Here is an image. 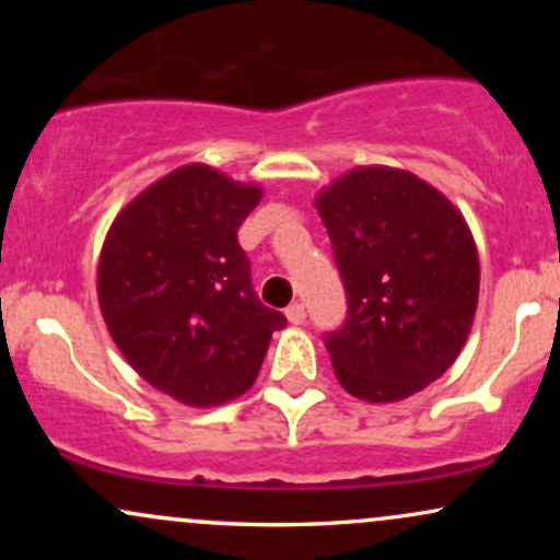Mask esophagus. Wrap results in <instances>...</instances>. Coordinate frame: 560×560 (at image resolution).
<instances>
[{
    "label": "esophagus",
    "instance_id": "34e87169",
    "mask_svg": "<svg viewBox=\"0 0 560 560\" xmlns=\"http://www.w3.org/2000/svg\"><path fill=\"white\" fill-rule=\"evenodd\" d=\"M287 318L289 324H305V305H302V302H292V305L287 307Z\"/></svg>",
    "mask_w": 560,
    "mask_h": 560
}]
</instances>
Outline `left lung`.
<instances>
[{
    "label": "left lung",
    "instance_id": "left-lung-1",
    "mask_svg": "<svg viewBox=\"0 0 560 560\" xmlns=\"http://www.w3.org/2000/svg\"><path fill=\"white\" fill-rule=\"evenodd\" d=\"M320 221L347 294L326 331L334 374L365 402H395L458 358L479 298L477 244L464 215L408 171L358 168L320 191Z\"/></svg>",
    "mask_w": 560,
    "mask_h": 560
}]
</instances>
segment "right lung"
Segmentation results:
<instances>
[{
    "label": "right lung",
    "instance_id": "right-lung-1",
    "mask_svg": "<svg viewBox=\"0 0 560 560\" xmlns=\"http://www.w3.org/2000/svg\"><path fill=\"white\" fill-rule=\"evenodd\" d=\"M258 186L184 165L144 189L107 231L96 292L133 371L173 400L210 408L253 387L284 313L253 289L236 231Z\"/></svg>",
    "mask_w": 560,
    "mask_h": 560
}]
</instances>
